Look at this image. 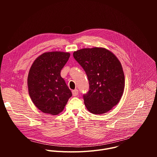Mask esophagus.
Instances as JSON below:
<instances>
[{
	"label": "esophagus",
	"instance_id": "obj_1",
	"mask_svg": "<svg viewBox=\"0 0 157 157\" xmlns=\"http://www.w3.org/2000/svg\"><path fill=\"white\" fill-rule=\"evenodd\" d=\"M78 93H79V92H78V89H75V90L72 91V94H73V96H76L77 95H78Z\"/></svg>",
	"mask_w": 157,
	"mask_h": 157
}]
</instances>
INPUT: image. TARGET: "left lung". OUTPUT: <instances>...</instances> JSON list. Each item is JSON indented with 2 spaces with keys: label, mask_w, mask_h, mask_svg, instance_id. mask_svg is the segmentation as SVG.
Here are the masks:
<instances>
[{
  "label": "left lung",
  "mask_w": 157,
  "mask_h": 157,
  "mask_svg": "<svg viewBox=\"0 0 157 157\" xmlns=\"http://www.w3.org/2000/svg\"><path fill=\"white\" fill-rule=\"evenodd\" d=\"M73 56L88 78L89 90L83 96L87 109L94 114L107 113L119 103L124 91L120 61L113 53L101 47L79 50Z\"/></svg>",
  "instance_id": "8db88e82"
}]
</instances>
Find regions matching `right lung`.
I'll return each instance as SVG.
<instances>
[{"label": "right lung", "mask_w": 157, "mask_h": 157, "mask_svg": "<svg viewBox=\"0 0 157 157\" xmlns=\"http://www.w3.org/2000/svg\"><path fill=\"white\" fill-rule=\"evenodd\" d=\"M70 56L68 52H46L31 66L27 79L29 93L33 103L43 113L58 115L72 96L60 75Z\"/></svg>", "instance_id": "obj_1"}]
</instances>
